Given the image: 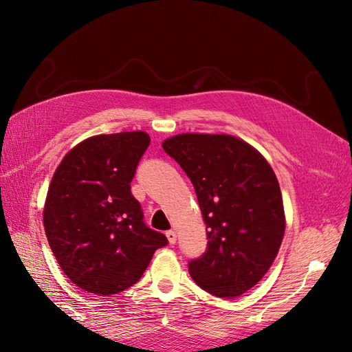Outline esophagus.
<instances>
[{
  "mask_svg": "<svg viewBox=\"0 0 352 352\" xmlns=\"http://www.w3.org/2000/svg\"><path fill=\"white\" fill-rule=\"evenodd\" d=\"M166 236H167V239H168V242H170V243H176L177 235H176V232H175V230H168V232L166 233Z\"/></svg>",
  "mask_w": 352,
  "mask_h": 352,
  "instance_id": "obj_1",
  "label": "esophagus"
}]
</instances>
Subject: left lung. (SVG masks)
<instances>
[{"mask_svg": "<svg viewBox=\"0 0 352 352\" xmlns=\"http://www.w3.org/2000/svg\"><path fill=\"white\" fill-rule=\"evenodd\" d=\"M192 182L207 230V251L189 261L202 289L239 296L257 285L285 235L280 186L252 145L232 135L179 133L163 142Z\"/></svg>", "mask_w": 352, "mask_h": 352, "instance_id": "obj_1", "label": "left lung"}]
</instances>
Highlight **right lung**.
I'll use <instances>...</instances> for the list:
<instances>
[{"mask_svg": "<svg viewBox=\"0 0 352 352\" xmlns=\"http://www.w3.org/2000/svg\"><path fill=\"white\" fill-rule=\"evenodd\" d=\"M146 132L88 138L61 160L45 198L44 229L56 260L80 289L107 296L135 285L167 245L145 226L131 192Z\"/></svg>", "mask_w": 352, "mask_h": 352, "instance_id": "right-lung-1", "label": "right lung"}]
</instances>
